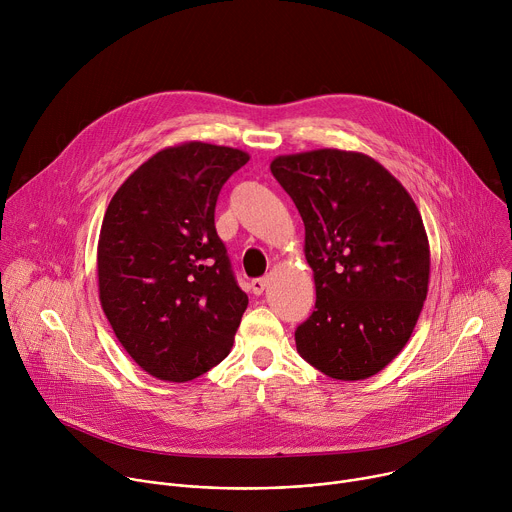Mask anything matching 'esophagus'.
Instances as JSON below:
<instances>
[{
	"mask_svg": "<svg viewBox=\"0 0 512 512\" xmlns=\"http://www.w3.org/2000/svg\"><path fill=\"white\" fill-rule=\"evenodd\" d=\"M265 287H267V279L265 277H257V279L251 281V291H253L255 296H261L263 291H265Z\"/></svg>",
	"mask_w": 512,
	"mask_h": 512,
	"instance_id": "obj_1",
	"label": "esophagus"
}]
</instances>
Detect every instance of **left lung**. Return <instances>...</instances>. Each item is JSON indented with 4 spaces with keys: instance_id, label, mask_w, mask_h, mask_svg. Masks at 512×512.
I'll return each mask as SVG.
<instances>
[{
    "instance_id": "1",
    "label": "left lung",
    "mask_w": 512,
    "mask_h": 512,
    "mask_svg": "<svg viewBox=\"0 0 512 512\" xmlns=\"http://www.w3.org/2000/svg\"><path fill=\"white\" fill-rule=\"evenodd\" d=\"M271 174L302 216L316 281V310L296 328L300 356L340 381L377 375L427 296L429 245L413 198L356 152L279 156Z\"/></svg>"
}]
</instances>
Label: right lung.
I'll list each match as a JSON object with an SVG mask.
<instances>
[{"label":"right lung","instance_id":"obj_1","mask_svg":"<svg viewBox=\"0 0 512 512\" xmlns=\"http://www.w3.org/2000/svg\"><path fill=\"white\" fill-rule=\"evenodd\" d=\"M241 150L190 141L141 164L111 198L97 249L103 312L129 356L162 381H192L233 346L249 298L214 229Z\"/></svg>","mask_w":512,"mask_h":512}]
</instances>
